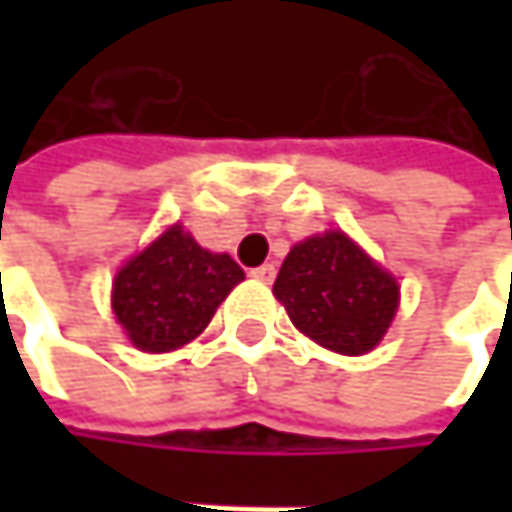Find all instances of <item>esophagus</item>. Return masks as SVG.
I'll return each instance as SVG.
<instances>
[{"instance_id":"34e87169","label":"esophagus","mask_w":512,"mask_h":512,"mask_svg":"<svg viewBox=\"0 0 512 512\" xmlns=\"http://www.w3.org/2000/svg\"><path fill=\"white\" fill-rule=\"evenodd\" d=\"M252 278L263 281V284H272V278H275V266H272V263L257 266V269H252Z\"/></svg>"}]
</instances>
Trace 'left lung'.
I'll return each mask as SVG.
<instances>
[{"instance_id": "left-lung-1", "label": "left lung", "mask_w": 512, "mask_h": 512, "mask_svg": "<svg viewBox=\"0 0 512 512\" xmlns=\"http://www.w3.org/2000/svg\"><path fill=\"white\" fill-rule=\"evenodd\" d=\"M272 293L299 332L344 356L382 341L400 299L397 281L341 231L293 246Z\"/></svg>"}]
</instances>
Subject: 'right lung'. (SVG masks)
<instances>
[{
  "label": "right lung",
  "instance_id": "right-lung-1",
  "mask_svg": "<svg viewBox=\"0 0 512 512\" xmlns=\"http://www.w3.org/2000/svg\"><path fill=\"white\" fill-rule=\"evenodd\" d=\"M243 278L231 255L201 249L174 225L115 275L112 311L139 350L168 353L201 335Z\"/></svg>",
  "mask_w": 512,
  "mask_h": 512
}]
</instances>
